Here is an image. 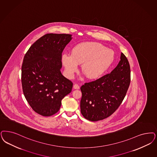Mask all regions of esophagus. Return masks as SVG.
<instances>
[{"mask_svg": "<svg viewBox=\"0 0 157 157\" xmlns=\"http://www.w3.org/2000/svg\"><path fill=\"white\" fill-rule=\"evenodd\" d=\"M74 89H79V88H80V87L78 85V84H75V85H74Z\"/></svg>", "mask_w": 157, "mask_h": 157, "instance_id": "34e87169", "label": "esophagus"}]
</instances>
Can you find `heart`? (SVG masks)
<instances>
[{"label":"heart","instance_id":"heart-1","mask_svg":"<svg viewBox=\"0 0 157 157\" xmlns=\"http://www.w3.org/2000/svg\"><path fill=\"white\" fill-rule=\"evenodd\" d=\"M115 58L114 51L98 42L79 43L72 49L71 54L64 53L61 61L68 77L72 78L82 64V72L87 78L97 79L107 70Z\"/></svg>","mask_w":157,"mask_h":157}]
</instances>
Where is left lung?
<instances>
[{
	"label": "left lung",
	"instance_id": "8db88e82",
	"mask_svg": "<svg viewBox=\"0 0 157 157\" xmlns=\"http://www.w3.org/2000/svg\"><path fill=\"white\" fill-rule=\"evenodd\" d=\"M130 82V68L122 53L118 64L110 74L81 87V112L85 118L98 121L114 113L122 102Z\"/></svg>",
	"mask_w": 157,
	"mask_h": 157
}]
</instances>
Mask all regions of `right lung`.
Instances as JSON below:
<instances>
[{
    "label": "right lung",
    "mask_w": 157,
    "mask_h": 157,
    "mask_svg": "<svg viewBox=\"0 0 157 157\" xmlns=\"http://www.w3.org/2000/svg\"><path fill=\"white\" fill-rule=\"evenodd\" d=\"M70 34L48 33L28 49L21 67L22 91L33 110L43 117L57 113L72 82L62 75L61 56Z\"/></svg>",
    "instance_id": "right-lung-1"
}]
</instances>
